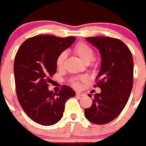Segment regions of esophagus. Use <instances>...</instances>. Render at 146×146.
I'll use <instances>...</instances> for the list:
<instances>
[{
    "instance_id": "1",
    "label": "esophagus",
    "mask_w": 146,
    "mask_h": 146,
    "mask_svg": "<svg viewBox=\"0 0 146 146\" xmlns=\"http://www.w3.org/2000/svg\"><path fill=\"white\" fill-rule=\"evenodd\" d=\"M76 95L77 96H84L86 95V94L82 93V92H76Z\"/></svg>"
}]
</instances>
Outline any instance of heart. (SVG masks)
I'll return each instance as SVG.
<instances>
[{
	"label": "heart",
	"instance_id": "heart-1",
	"mask_svg": "<svg viewBox=\"0 0 146 146\" xmlns=\"http://www.w3.org/2000/svg\"><path fill=\"white\" fill-rule=\"evenodd\" d=\"M73 52L77 55L84 63L88 64L90 62V65L92 67L94 68L96 66V63L94 60L95 53L93 48L90 47L88 44L84 42H78L73 47ZM67 58V53L65 52H62L58 54L56 59V66L58 69H62L64 67L65 59ZM86 81L85 78H71L69 80V83L70 85L74 88H78L79 86L80 82H84Z\"/></svg>",
	"mask_w": 146,
	"mask_h": 146
}]
</instances>
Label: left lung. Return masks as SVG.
I'll list each match as a JSON object with an SVG mask.
<instances>
[{
  "mask_svg": "<svg viewBox=\"0 0 146 146\" xmlns=\"http://www.w3.org/2000/svg\"><path fill=\"white\" fill-rule=\"evenodd\" d=\"M86 40L99 50L102 65L94 85L101 88V93L95 94L92 105L84 110L85 116L92 123L104 125L119 116L130 97L133 86V56L119 39L92 36Z\"/></svg>",
  "mask_w": 146,
  "mask_h": 146,
  "instance_id": "left-lung-1",
  "label": "left lung"
}]
</instances>
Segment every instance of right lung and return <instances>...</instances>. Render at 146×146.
<instances>
[{
    "instance_id": "1",
    "label": "right lung",
    "mask_w": 146,
    "mask_h": 146,
    "mask_svg": "<svg viewBox=\"0 0 146 146\" xmlns=\"http://www.w3.org/2000/svg\"><path fill=\"white\" fill-rule=\"evenodd\" d=\"M74 36L37 35L24 41L14 60L16 95L29 118L44 126L57 123L63 115L66 101L75 96L68 86L58 94L49 91L50 77L56 73L58 54L70 47Z\"/></svg>"
}]
</instances>
